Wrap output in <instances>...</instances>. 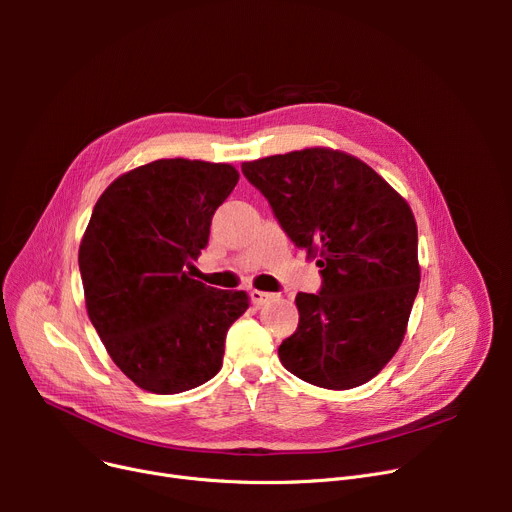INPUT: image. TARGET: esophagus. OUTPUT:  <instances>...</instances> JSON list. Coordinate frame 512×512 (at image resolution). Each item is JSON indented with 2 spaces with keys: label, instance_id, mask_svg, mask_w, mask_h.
<instances>
[{
  "label": "esophagus",
  "instance_id": "1",
  "mask_svg": "<svg viewBox=\"0 0 512 512\" xmlns=\"http://www.w3.org/2000/svg\"><path fill=\"white\" fill-rule=\"evenodd\" d=\"M272 299H274V294H270V292L251 290V301H253V305H257V307H261V305H265V303H270Z\"/></svg>",
  "mask_w": 512,
  "mask_h": 512
}]
</instances>
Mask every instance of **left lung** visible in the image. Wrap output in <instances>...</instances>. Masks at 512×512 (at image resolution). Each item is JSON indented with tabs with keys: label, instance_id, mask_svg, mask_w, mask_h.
Wrapping results in <instances>:
<instances>
[{
	"label": "left lung",
	"instance_id": "left-lung-1",
	"mask_svg": "<svg viewBox=\"0 0 512 512\" xmlns=\"http://www.w3.org/2000/svg\"><path fill=\"white\" fill-rule=\"evenodd\" d=\"M294 245L321 267L297 294L299 328L278 355L307 384L351 390L375 378L407 334L419 290L415 215L365 161L307 147L242 164Z\"/></svg>",
	"mask_w": 512,
	"mask_h": 512
}]
</instances>
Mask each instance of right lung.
I'll return each instance as SVG.
<instances>
[{"mask_svg":"<svg viewBox=\"0 0 512 512\" xmlns=\"http://www.w3.org/2000/svg\"><path fill=\"white\" fill-rule=\"evenodd\" d=\"M236 182L230 164L157 159L118 176L93 207L78 249L87 313L141 390L178 394L211 380L228 328L249 309L245 290L211 288L186 272Z\"/></svg>","mask_w":512,"mask_h":512,"instance_id":"add662e5","label":"right lung"}]
</instances>
